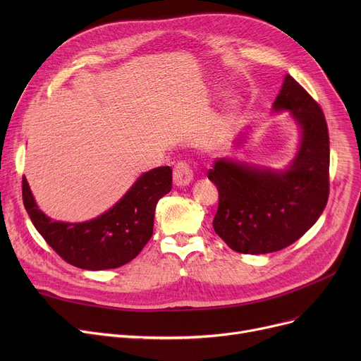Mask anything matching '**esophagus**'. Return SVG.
<instances>
[{"label": "esophagus", "instance_id": "obj_1", "mask_svg": "<svg viewBox=\"0 0 361 361\" xmlns=\"http://www.w3.org/2000/svg\"><path fill=\"white\" fill-rule=\"evenodd\" d=\"M193 180V169L190 164L185 161H180L174 166V184L176 185H185Z\"/></svg>", "mask_w": 361, "mask_h": 361}]
</instances>
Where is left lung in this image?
Listing matches in <instances>:
<instances>
[{
    "label": "left lung",
    "mask_w": 361,
    "mask_h": 361,
    "mask_svg": "<svg viewBox=\"0 0 361 361\" xmlns=\"http://www.w3.org/2000/svg\"><path fill=\"white\" fill-rule=\"evenodd\" d=\"M274 109H290L302 133L287 171L272 173L226 159L215 161L207 171L219 193L214 230L238 253L288 247L319 219L329 197V133L324 111L288 74Z\"/></svg>",
    "instance_id": "left-lung-1"
}]
</instances>
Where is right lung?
Returning <instances> with one entry per match:
<instances>
[{"label": "right lung", "mask_w": 361, "mask_h": 361, "mask_svg": "<svg viewBox=\"0 0 361 361\" xmlns=\"http://www.w3.org/2000/svg\"><path fill=\"white\" fill-rule=\"evenodd\" d=\"M171 188L169 166L150 169L104 215L67 224L52 221L37 209L26 178L22 180L23 203L35 228L63 260L87 271L120 268L135 259L154 234L157 203Z\"/></svg>", "instance_id": "obj_1"}]
</instances>
